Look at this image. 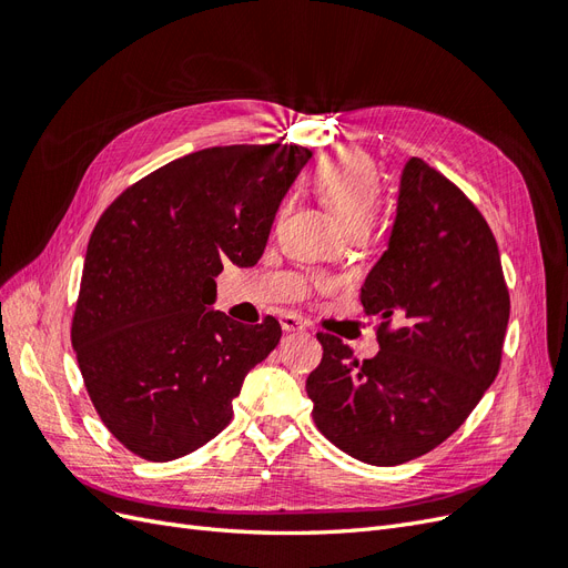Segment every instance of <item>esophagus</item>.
Segmentation results:
<instances>
[{"label": "esophagus", "instance_id": "obj_1", "mask_svg": "<svg viewBox=\"0 0 568 568\" xmlns=\"http://www.w3.org/2000/svg\"><path fill=\"white\" fill-rule=\"evenodd\" d=\"M280 322H282V329L284 332H305L307 329V322H303L301 317H296V315H282L280 317Z\"/></svg>", "mask_w": 568, "mask_h": 568}]
</instances>
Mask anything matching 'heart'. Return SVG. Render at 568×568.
Wrapping results in <instances>:
<instances>
[{
    "instance_id": "obj_1",
    "label": "heart",
    "mask_w": 568,
    "mask_h": 568,
    "mask_svg": "<svg viewBox=\"0 0 568 568\" xmlns=\"http://www.w3.org/2000/svg\"><path fill=\"white\" fill-rule=\"evenodd\" d=\"M315 189L336 217L353 227H369L382 205L379 173L363 151L343 149L326 156L313 175Z\"/></svg>"
}]
</instances>
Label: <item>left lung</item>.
I'll return each instance as SVG.
<instances>
[{
  "label": "left lung",
  "mask_w": 568,
  "mask_h": 568,
  "mask_svg": "<svg viewBox=\"0 0 568 568\" xmlns=\"http://www.w3.org/2000/svg\"><path fill=\"white\" fill-rule=\"evenodd\" d=\"M359 303L379 317V353L359 363L317 334L305 382L313 419L338 450L395 467L453 436L500 372L509 291L486 217L422 159L405 163L388 248ZM398 321V325H393Z\"/></svg>",
  "instance_id": "left-lung-1"
}]
</instances>
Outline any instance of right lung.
<instances>
[{"mask_svg":"<svg viewBox=\"0 0 568 568\" xmlns=\"http://www.w3.org/2000/svg\"><path fill=\"white\" fill-rule=\"evenodd\" d=\"M313 151L232 144L189 153L120 194L90 236L71 326L84 386L130 453L170 462L232 422L246 374L274 351L272 315L211 311L215 277L251 267Z\"/></svg>","mask_w":568,"mask_h":568,"instance_id":"1","label":"right lung"}]
</instances>
